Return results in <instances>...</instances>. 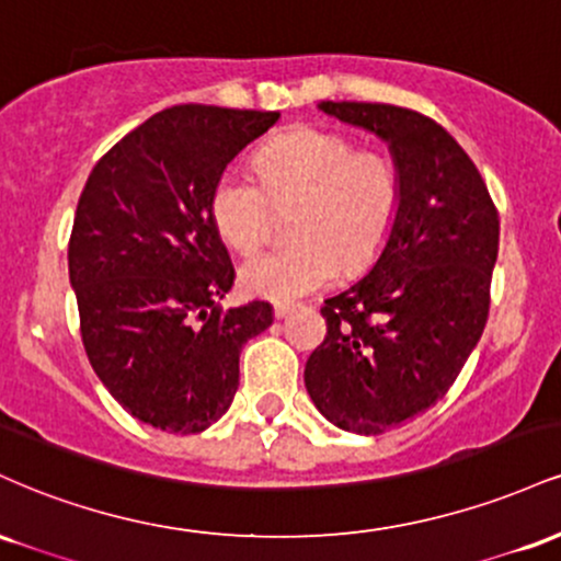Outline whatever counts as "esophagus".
<instances>
[{"label": "esophagus", "mask_w": 561, "mask_h": 561, "mask_svg": "<svg viewBox=\"0 0 561 561\" xmlns=\"http://www.w3.org/2000/svg\"><path fill=\"white\" fill-rule=\"evenodd\" d=\"M293 302H274V317L276 319H287L293 313Z\"/></svg>", "instance_id": "esophagus-1"}]
</instances>
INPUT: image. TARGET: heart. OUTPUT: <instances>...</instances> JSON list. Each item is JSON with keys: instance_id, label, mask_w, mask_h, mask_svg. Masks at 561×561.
Masks as SVG:
<instances>
[{"instance_id": "b5f03b06", "label": "heart", "mask_w": 561, "mask_h": 561, "mask_svg": "<svg viewBox=\"0 0 561 561\" xmlns=\"http://www.w3.org/2000/svg\"><path fill=\"white\" fill-rule=\"evenodd\" d=\"M255 176L224 171L210 192V221L237 253L266 242L274 210H289L285 248L242 263L248 295L293 300L347 274L364 272L382 253L403 205L396 158L356 147L345 134L295 126L261 147Z\"/></svg>"}]
</instances>
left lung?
Returning <instances> with one entry per match:
<instances>
[{
    "mask_svg": "<svg viewBox=\"0 0 561 561\" xmlns=\"http://www.w3.org/2000/svg\"><path fill=\"white\" fill-rule=\"evenodd\" d=\"M321 111L390 141L403 205L362 282L321 306L306 390L345 433L382 435L446 396L491 311L499 210L478 165L430 115L382 102Z\"/></svg>",
    "mask_w": 561,
    "mask_h": 561,
    "instance_id": "8db88e82",
    "label": "left lung"
}]
</instances>
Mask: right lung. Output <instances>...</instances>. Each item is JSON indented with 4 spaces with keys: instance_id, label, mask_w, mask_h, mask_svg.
Masks as SVG:
<instances>
[{
    "instance_id": "right-lung-1",
    "label": "right lung",
    "mask_w": 561,
    "mask_h": 561,
    "mask_svg": "<svg viewBox=\"0 0 561 561\" xmlns=\"http://www.w3.org/2000/svg\"><path fill=\"white\" fill-rule=\"evenodd\" d=\"M279 113L176 105L113 145L89 173L68 242L89 364L131 416L203 433L240 385V353L272 327L263 300L224 311L234 285L210 192Z\"/></svg>"
}]
</instances>
